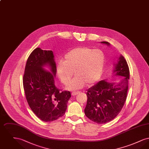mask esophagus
Wrapping results in <instances>:
<instances>
[{
	"label": "esophagus",
	"instance_id": "34e87169",
	"mask_svg": "<svg viewBox=\"0 0 149 149\" xmlns=\"http://www.w3.org/2000/svg\"><path fill=\"white\" fill-rule=\"evenodd\" d=\"M78 93H79V92H72L71 94H72V95L75 96V95H77L78 94Z\"/></svg>",
	"mask_w": 149,
	"mask_h": 149
}]
</instances>
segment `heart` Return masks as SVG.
Instances as JSON below:
<instances>
[{"label":"heart","instance_id":"heart-1","mask_svg":"<svg viewBox=\"0 0 149 149\" xmlns=\"http://www.w3.org/2000/svg\"><path fill=\"white\" fill-rule=\"evenodd\" d=\"M106 64V55L99 49L79 47L69 51L64 56V61L56 65L57 74L61 81L68 84L74 72L75 77L67 86V89L76 91L85 84L92 85L102 77Z\"/></svg>","mask_w":149,"mask_h":149}]
</instances>
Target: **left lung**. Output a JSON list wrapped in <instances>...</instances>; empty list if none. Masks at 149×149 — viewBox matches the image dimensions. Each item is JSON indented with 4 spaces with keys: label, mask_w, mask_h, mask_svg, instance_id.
Masks as SVG:
<instances>
[{
    "label": "left lung",
    "mask_w": 149,
    "mask_h": 149,
    "mask_svg": "<svg viewBox=\"0 0 149 149\" xmlns=\"http://www.w3.org/2000/svg\"><path fill=\"white\" fill-rule=\"evenodd\" d=\"M100 43L110 46L108 42ZM114 66V75L120 79L117 82H108L107 79L101 80L90 88L86 93L85 116L99 124L113 120L120 112L126 100L130 71L124 57L120 55Z\"/></svg>",
    "instance_id": "8db88e82"
}]
</instances>
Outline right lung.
I'll use <instances>...</instances> for the list:
<instances>
[{
    "label": "right lung",
    "mask_w": 149,
    "mask_h": 149,
    "mask_svg": "<svg viewBox=\"0 0 149 149\" xmlns=\"http://www.w3.org/2000/svg\"><path fill=\"white\" fill-rule=\"evenodd\" d=\"M44 67L49 68L48 71ZM56 66L53 51L36 48L29 57L23 78L26 98L31 110L46 122L63 116L71 97L68 91L60 92L55 85Z\"/></svg>",
    "instance_id": "right-lung-1"
}]
</instances>
